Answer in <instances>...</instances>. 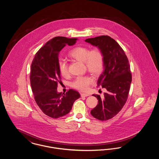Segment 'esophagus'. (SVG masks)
<instances>
[{
    "instance_id": "obj_1",
    "label": "esophagus",
    "mask_w": 159,
    "mask_h": 159,
    "mask_svg": "<svg viewBox=\"0 0 159 159\" xmlns=\"http://www.w3.org/2000/svg\"><path fill=\"white\" fill-rule=\"evenodd\" d=\"M80 95H81V97H88V96H89V94H88V93H80Z\"/></svg>"
}]
</instances>
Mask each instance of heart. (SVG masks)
Masks as SVG:
<instances>
[{
	"mask_svg": "<svg viewBox=\"0 0 159 159\" xmlns=\"http://www.w3.org/2000/svg\"><path fill=\"white\" fill-rule=\"evenodd\" d=\"M68 56L74 60L83 62L87 70L94 76L101 74L104 67V55L99 48H94L90 50L86 46H77L69 51ZM58 67L61 76L68 77L69 71L66 62L59 61ZM93 81L90 76H79L71 83V86L79 91H86Z\"/></svg>",
	"mask_w": 159,
	"mask_h": 159,
	"instance_id": "heart-1",
	"label": "heart"
}]
</instances>
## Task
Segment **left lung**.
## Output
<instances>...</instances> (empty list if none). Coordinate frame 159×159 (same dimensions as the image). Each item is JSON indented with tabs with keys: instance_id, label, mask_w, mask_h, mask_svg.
<instances>
[{
	"instance_id": "8db88e82",
	"label": "left lung",
	"mask_w": 159,
	"mask_h": 159,
	"mask_svg": "<svg viewBox=\"0 0 159 159\" xmlns=\"http://www.w3.org/2000/svg\"><path fill=\"white\" fill-rule=\"evenodd\" d=\"M85 41L98 46L104 55V70L98 80L97 87L106 89V92L102 98L92 95L98 102L91 113L99 120L106 121L119 113L127 101L132 82L129 62L121 46L108 36L89 38Z\"/></svg>"
}]
</instances>
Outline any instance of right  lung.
I'll list each match as a JSON object with an SVG mask.
<instances>
[{"label": "right lung", "mask_w": 159, "mask_h": 159, "mask_svg": "<svg viewBox=\"0 0 159 159\" xmlns=\"http://www.w3.org/2000/svg\"><path fill=\"white\" fill-rule=\"evenodd\" d=\"M77 39L53 38L38 51L31 64L30 80L34 98L42 112L52 118L68 114L74 102L80 97L79 93L72 89L66 93L57 92L58 84L61 82L58 55L64 46L75 44Z\"/></svg>", "instance_id": "right-lung-1"}]
</instances>
